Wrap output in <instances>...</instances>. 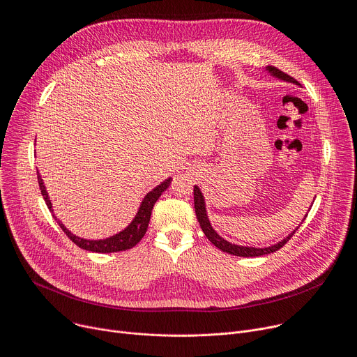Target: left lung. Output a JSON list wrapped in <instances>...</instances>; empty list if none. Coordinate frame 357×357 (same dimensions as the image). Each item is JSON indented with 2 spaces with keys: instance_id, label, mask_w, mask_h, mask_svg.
<instances>
[{
  "instance_id": "left-lung-1",
  "label": "left lung",
  "mask_w": 357,
  "mask_h": 357,
  "mask_svg": "<svg viewBox=\"0 0 357 357\" xmlns=\"http://www.w3.org/2000/svg\"><path fill=\"white\" fill-rule=\"evenodd\" d=\"M273 76L281 79V80H285V82H292V83H296V80L294 77H291L289 75L284 73L282 70L274 68V66H268L267 69ZM193 202H195V212H196V218L199 220V225L203 230V233H205V236L209 238L211 243H213L218 248H220L222 251L225 252H229V254H233V256H238V257H259V256H264V254H270V252H274L277 250H280L281 247L285 245V243L295 234V231L299 229V226L288 236L285 237L284 240H281L280 243L274 244V245H270V247H266V248H256V247H245V245H236V244H231L229 243L227 240H225L223 237H220L212 227L209 219H208V215H206V206H205V199H203V195L200 192V189L197 186L193 188Z\"/></svg>"
}]
</instances>
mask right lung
Wrapping results in <instances>:
<instances>
[{
	"mask_svg": "<svg viewBox=\"0 0 357 357\" xmlns=\"http://www.w3.org/2000/svg\"><path fill=\"white\" fill-rule=\"evenodd\" d=\"M38 175V183H39V189H40V193L45 199V203L47 209L54 213V209H52V203H50L49 197H47V192L45 189V185H43V181L39 175V172H36ZM171 183V178L165 179L161 185H158L155 189H152L151 192H148L144 197V200L141 202V206L135 215V218L132 219V222L120 233L109 237V238H105V240H86V238H82V237H77L75 234H72L63 225L62 222L58 220V225L61 226V229L65 231V234L76 244L79 245L80 248L83 250H87V251H93V252H116V251H124V250H128V248H132L145 234L146 229H148V223H149V219H151V212H152V208H154L155 202L158 200V197L162 195V192L169 186ZM54 218L56 219V216L54 215Z\"/></svg>",
	"mask_w": 357,
	"mask_h": 357,
	"instance_id": "add662e5",
	"label": "right lung"
}]
</instances>
